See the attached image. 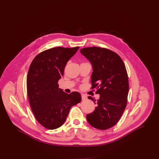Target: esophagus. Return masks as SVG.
I'll return each mask as SVG.
<instances>
[{"label":"esophagus","mask_w":159,"mask_h":159,"mask_svg":"<svg viewBox=\"0 0 159 159\" xmlns=\"http://www.w3.org/2000/svg\"><path fill=\"white\" fill-rule=\"evenodd\" d=\"M81 97H82V101H86V100L87 99L86 95H84V94H82Z\"/></svg>","instance_id":"34e87169"}]
</instances>
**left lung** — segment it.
Returning <instances> with one entry per match:
<instances>
[{"mask_svg": "<svg viewBox=\"0 0 159 159\" xmlns=\"http://www.w3.org/2000/svg\"><path fill=\"white\" fill-rule=\"evenodd\" d=\"M93 66L91 89L100 98L93 112L86 119L93 127L104 130L117 123L127 105L129 82L126 66L119 55L104 48L89 47L80 50Z\"/></svg>", "mask_w": 159, "mask_h": 159, "instance_id": "1", "label": "left lung"}]
</instances>
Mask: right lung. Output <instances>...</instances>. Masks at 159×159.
<instances>
[{
  "instance_id": "add662e5",
  "label": "right lung",
  "mask_w": 159,
  "mask_h": 159,
  "mask_svg": "<svg viewBox=\"0 0 159 159\" xmlns=\"http://www.w3.org/2000/svg\"><path fill=\"white\" fill-rule=\"evenodd\" d=\"M79 48L56 47L45 50L34 58L30 66L27 76L30 104L37 120L48 129L61 127L70 108L81 101L79 92L68 94L58 84L67 62Z\"/></svg>"
}]
</instances>
